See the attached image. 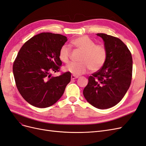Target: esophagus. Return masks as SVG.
I'll use <instances>...</instances> for the list:
<instances>
[{"instance_id":"esophagus-1","label":"esophagus","mask_w":146,"mask_h":146,"mask_svg":"<svg viewBox=\"0 0 146 146\" xmlns=\"http://www.w3.org/2000/svg\"><path fill=\"white\" fill-rule=\"evenodd\" d=\"M78 78V77H76V76H74V75H72V76H71V80H75V79H76V78Z\"/></svg>"}]
</instances>
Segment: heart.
Returning <instances> with one entry per match:
<instances>
[{"instance_id": "1", "label": "heart", "mask_w": 146, "mask_h": 146, "mask_svg": "<svg viewBox=\"0 0 146 146\" xmlns=\"http://www.w3.org/2000/svg\"><path fill=\"white\" fill-rule=\"evenodd\" d=\"M72 44L82 52L80 61L78 63H70L65 67L66 71L78 76L87 72L88 69L91 71H97L103 67L107 58V50L106 48L96 42L87 36H82L74 39ZM70 49L67 45L61 47L58 56L64 63L69 61Z\"/></svg>"}]
</instances>
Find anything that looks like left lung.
<instances>
[{
    "label": "left lung",
    "instance_id": "obj_1",
    "mask_svg": "<svg viewBox=\"0 0 146 146\" xmlns=\"http://www.w3.org/2000/svg\"><path fill=\"white\" fill-rule=\"evenodd\" d=\"M103 39L107 58L103 67L92 74L83 94L86 100L99 109L117 105L130 87L133 60L126 45L120 39L105 33H98Z\"/></svg>",
    "mask_w": 146,
    "mask_h": 146
}]
</instances>
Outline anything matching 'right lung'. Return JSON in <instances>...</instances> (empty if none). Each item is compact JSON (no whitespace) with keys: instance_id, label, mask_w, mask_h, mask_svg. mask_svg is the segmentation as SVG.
I'll list each match as a JSON object with an SVG mask.
<instances>
[{"instance_id":"right-lung-1","label":"right lung","mask_w":146,"mask_h":146,"mask_svg":"<svg viewBox=\"0 0 146 146\" xmlns=\"http://www.w3.org/2000/svg\"><path fill=\"white\" fill-rule=\"evenodd\" d=\"M68 39L52 33H41L21 47L13 64L17 90L23 98L35 107L44 108L55 104L70 81V72L52 77L62 62L58 54Z\"/></svg>"}]
</instances>
